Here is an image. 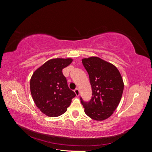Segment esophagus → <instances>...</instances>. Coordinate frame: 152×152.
I'll use <instances>...</instances> for the list:
<instances>
[{"label":"esophagus","mask_w":152,"mask_h":152,"mask_svg":"<svg viewBox=\"0 0 152 152\" xmlns=\"http://www.w3.org/2000/svg\"><path fill=\"white\" fill-rule=\"evenodd\" d=\"M74 92H75V94H76L77 96H79V89H76L74 91Z\"/></svg>","instance_id":"esophagus-1"}]
</instances>
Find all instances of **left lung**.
Here are the masks:
<instances>
[{
    "label": "left lung",
    "mask_w": 152,
    "mask_h": 152,
    "mask_svg": "<svg viewBox=\"0 0 152 152\" xmlns=\"http://www.w3.org/2000/svg\"><path fill=\"white\" fill-rule=\"evenodd\" d=\"M89 76L92 87V98L81 103L87 116L102 121L113 113L121 102L124 91V82L115 66L98 57L82 59Z\"/></svg>",
    "instance_id": "obj_1"
}]
</instances>
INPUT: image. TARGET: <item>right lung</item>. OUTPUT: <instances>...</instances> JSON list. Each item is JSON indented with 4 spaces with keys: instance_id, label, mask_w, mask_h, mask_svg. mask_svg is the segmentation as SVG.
Listing matches in <instances>:
<instances>
[{
    "instance_id": "add662e5",
    "label": "right lung",
    "mask_w": 152,
    "mask_h": 152,
    "mask_svg": "<svg viewBox=\"0 0 152 152\" xmlns=\"http://www.w3.org/2000/svg\"><path fill=\"white\" fill-rule=\"evenodd\" d=\"M72 58H54L34 72L30 79V92L41 112L50 117L63 114L75 96L69 89L62 70L72 62Z\"/></svg>"
}]
</instances>
